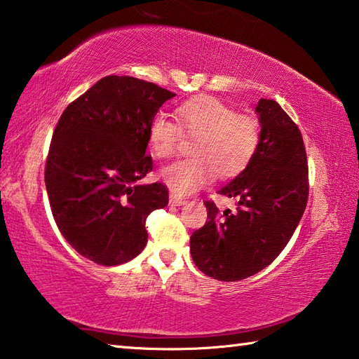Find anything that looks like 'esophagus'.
<instances>
[{"instance_id": "esophagus-1", "label": "esophagus", "mask_w": 359, "mask_h": 359, "mask_svg": "<svg viewBox=\"0 0 359 359\" xmlns=\"http://www.w3.org/2000/svg\"><path fill=\"white\" fill-rule=\"evenodd\" d=\"M168 201H170V205H173V206H181V205H184V203H186L184 198H181V197H178V195H173V194L170 195Z\"/></svg>"}]
</instances>
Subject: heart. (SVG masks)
Masks as SVG:
<instances>
[{"label": "heart", "mask_w": 359, "mask_h": 359, "mask_svg": "<svg viewBox=\"0 0 359 359\" xmlns=\"http://www.w3.org/2000/svg\"><path fill=\"white\" fill-rule=\"evenodd\" d=\"M180 126L165 114H156L148 126V144L154 156L178 153L182 133L194 137L192 158L161 170V178L175 194H192L217 178H231L245 170L261 144V125L252 116L238 114L217 98L203 97L177 107Z\"/></svg>", "instance_id": "1"}]
</instances>
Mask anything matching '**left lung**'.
I'll use <instances>...</instances> for the list:
<instances>
[{
	"mask_svg": "<svg viewBox=\"0 0 359 359\" xmlns=\"http://www.w3.org/2000/svg\"><path fill=\"white\" fill-rule=\"evenodd\" d=\"M261 144L255 158L219 194L238 208L220 212L205 201L208 220L191 236V255L203 273L239 281L267 267L292 238L308 203V161L302 133L273 100L255 107Z\"/></svg>",
	"mask_w": 359,
	"mask_h": 359,
	"instance_id": "1",
	"label": "left lung"
}]
</instances>
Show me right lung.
Here are the masks:
<instances>
[{
    "label": "right lung",
    "instance_id": "add662e5",
    "mask_svg": "<svg viewBox=\"0 0 359 359\" xmlns=\"http://www.w3.org/2000/svg\"><path fill=\"white\" fill-rule=\"evenodd\" d=\"M170 90L133 76H106L67 106L53 133L45 186L65 241L100 266L131 261L147 245L145 220L167 206L153 170L148 126Z\"/></svg>",
    "mask_w": 359,
    "mask_h": 359
}]
</instances>
